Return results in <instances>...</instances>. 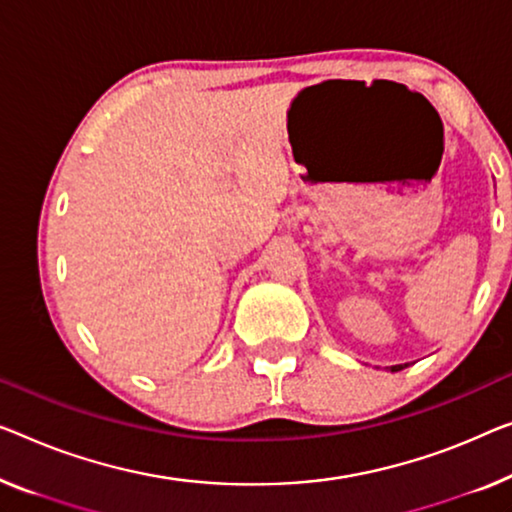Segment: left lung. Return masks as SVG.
Segmentation results:
<instances>
[{
  "label": "left lung",
  "mask_w": 512,
  "mask_h": 512,
  "mask_svg": "<svg viewBox=\"0 0 512 512\" xmlns=\"http://www.w3.org/2000/svg\"><path fill=\"white\" fill-rule=\"evenodd\" d=\"M398 370H402V365H393L391 368V372H398Z\"/></svg>",
  "instance_id": "8db88e82"
}]
</instances>
